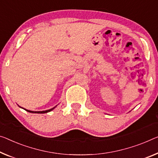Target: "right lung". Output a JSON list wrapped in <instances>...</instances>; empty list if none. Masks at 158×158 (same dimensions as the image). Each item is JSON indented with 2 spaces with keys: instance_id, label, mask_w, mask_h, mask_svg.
Wrapping results in <instances>:
<instances>
[{
  "instance_id": "right-lung-1",
  "label": "right lung",
  "mask_w": 158,
  "mask_h": 158,
  "mask_svg": "<svg viewBox=\"0 0 158 158\" xmlns=\"http://www.w3.org/2000/svg\"><path fill=\"white\" fill-rule=\"evenodd\" d=\"M19 106V105H18ZM57 106V105H56ZM56 106H54V107H53V108H52V109H50V110H45V111H30V110H26V109H25V108H23V107H21V106H20V108H22V109H23V110H25V111H28V112H30V113H35V114H45V113H47V112H49V111H52L53 110H54V108H56Z\"/></svg>"
}]
</instances>
